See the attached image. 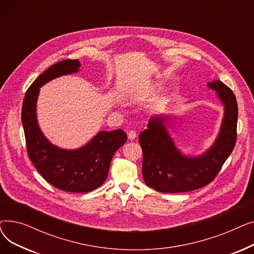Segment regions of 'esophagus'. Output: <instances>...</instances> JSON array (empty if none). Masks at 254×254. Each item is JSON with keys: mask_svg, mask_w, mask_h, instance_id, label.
Listing matches in <instances>:
<instances>
[{"mask_svg": "<svg viewBox=\"0 0 254 254\" xmlns=\"http://www.w3.org/2000/svg\"><path fill=\"white\" fill-rule=\"evenodd\" d=\"M136 137H137L136 130H129V131L127 132V138H128V140L132 141V140L136 139Z\"/></svg>", "mask_w": 254, "mask_h": 254, "instance_id": "esophagus-1", "label": "esophagus"}]
</instances>
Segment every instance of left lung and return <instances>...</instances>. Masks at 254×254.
<instances>
[{
    "label": "left lung",
    "mask_w": 254,
    "mask_h": 254,
    "mask_svg": "<svg viewBox=\"0 0 254 254\" xmlns=\"http://www.w3.org/2000/svg\"><path fill=\"white\" fill-rule=\"evenodd\" d=\"M223 105L216 140L203 154H183L167 128L168 115H153L139 136L143 151L142 175L146 185L166 193L190 191L209 184L232 153L237 140L238 105L234 92L219 80L208 82Z\"/></svg>",
    "instance_id": "1"
}]
</instances>
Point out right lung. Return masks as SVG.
<instances>
[{"label":"right lung","instance_id":"right-lung-1","mask_svg":"<svg viewBox=\"0 0 254 254\" xmlns=\"http://www.w3.org/2000/svg\"><path fill=\"white\" fill-rule=\"evenodd\" d=\"M80 65L78 60H65L51 65L26 90L21 111L26 150L32 163L48 183L69 192H88L100 188L108 176L114 153L127 138L120 128L102 130L82 147L64 149L44 136L37 119L40 87L52 79L77 73Z\"/></svg>","mask_w":254,"mask_h":254}]
</instances>
